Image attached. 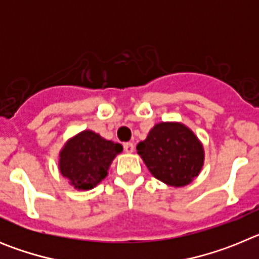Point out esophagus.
Returning a JSON list of instances; mask_svg holds the SVG:
<instances>
[{"instance_id": "esophagus-1", "label": "esophagus", "mask_w": 259, "mask_h": 259, "mask_svg": "<svg viewBox=\"0 0 259 259\" xmlns=\"http://www.w3.org/2000/svg\"><path fill=\"white\" fill-rule=\"evenodd\" d=\"M123 148H124L125 153H132L135 150V145L132 143H125Z\"/></svg>"}]
</instances>
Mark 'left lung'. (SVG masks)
Returning a JSON list of instances; mask_svg holds the SVG:
<instances>
[{
	"mask_svg": "<svg viewBox=\"0 0 259 259\" xmlns=\"http://www.w3.org/2000/svg\"><path fill=\"white\" fill-rule=\"evenodd\" d=\"M136 149L155 179L171 187L188 185L201 172L205 159L197 136L178 122L155 124Z\"/></svg>",
	"mask_w": 259,
	"mask_h": 259,
	"instance_id": "obj_1",
	"label": "left lung"
}]
</instances>
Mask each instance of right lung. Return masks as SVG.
I'll return each instance as SVG.
<instances>
[{"instance_id":"add662e5","label":"right lung","mask_w":259,"mask_h":259,"mask_svg":"<svg viewBox=\"0 0 259 259\" xmlns=\"http://www.w3.org/2000/svg\"><path fill=\"white\" fill-rule=\"evenodd\" d=\"M123 146L106 140L93 131L80 132L71 137L59 152V171L79 191L95 188L107 176L114 158Z\"/></svg>"}]
</instances>
